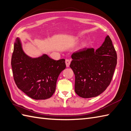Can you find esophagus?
Here are the masks:
<instances>
[{
    "instance_id": "1",
    "label": "esophagus",
    "mask_w": 131,
    "mask_h": 131,
    "mask_svg": "<svg viewBox=\"0 0 131 131\" xmlns=\"http://www.w3.org/2000/svg\"><path fill=\"white\" fill-rule=\"evenodd\" d=\"M71 63V61L69 59H66V67H69V65H70Z\"/></svg>"
}]
</instances>
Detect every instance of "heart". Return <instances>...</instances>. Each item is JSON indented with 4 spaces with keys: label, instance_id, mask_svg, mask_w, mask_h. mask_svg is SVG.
<instances>
[{
    "label": "heart",
    "instance_id": "heart-1",
    "mask_svg": "<svg viewBox=\"0 0 131 131\" xmlns=\"http://www.w3.org/2000/svg\"><path fill=\"white\" fill-rule=\"evenodd\" d=\"M80 37H76V39H80ZM87 46H88V43L86 42H82V43H81V44L80 45V46H79V49H84V48H85V47H87Z\"/></svg>",
    "mask_w": 131,
    "mask_h": 131
}]
</instances>
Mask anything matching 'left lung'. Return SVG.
Masks as SVG:
<instances>
[{
    "instance_id": "8db88e82",
    "label": "left lung",
    "mask_w": 131,
    "mask_h": 131,
    "mask_svg": "<svg viewBox=\"0 0 131 131\" xmlns=\"http://www.w3.org/2000/svg\"><path fill=\"white\" fill-rule=\"evenodd\" d=\"M70 67L75 75L74 90L84 98L100 95L110 85L117 64V55L110 37L100 47L84 49L71 56Z\"/></svg>"
}]
</instances>
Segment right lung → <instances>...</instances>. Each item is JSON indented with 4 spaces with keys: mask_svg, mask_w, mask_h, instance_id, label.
Instances as JSON below:
<instances>
[{
    "mask_svg": "<svg viewBox=\"0 0 131 131\" xmlns=\"http://www.w3.org/2000/svg\"><path fill=\"white\" fill-rule=\"evenodd\" d=\"M11 66L18 89L36 100L51 97L55 91L58 76L66 67L64 59L55 60L45 54L37 58L27 55L18 37L14 43Z\"/></svg>",
    "mask_w": 131,
    "mask_h": 131,
    "instance_id": "right-lung-1",
    "label": "right lung"
}]
</instances>
